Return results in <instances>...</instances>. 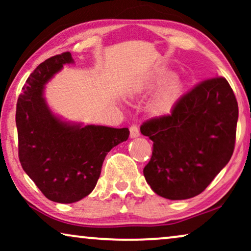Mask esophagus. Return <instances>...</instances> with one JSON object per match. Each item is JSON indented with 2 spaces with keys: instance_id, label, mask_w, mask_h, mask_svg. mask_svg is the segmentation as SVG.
Segmentation results:
<instances>
[{
  "instance_id": "obj_1",
  "label": "esophagus",
  "mask_w": 251,
  "mask_h": 251,
  "mask_svg": "<svg viewBox=\"0 0 251 251\" xmlns=\"http://www.w3.org/2000/svg\"><path fill=\"white\" fill-rule=\"evenodd\" d=\"M140 133H139V129L137 126H130V138H137V137H139Z\"/></svg>"
}]
</instances>
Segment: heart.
Instances as JSON below:
<instances>
[{
  "mask_svg": "<svg viewBox=\"0 0 251 251\" xmlns=\"http://www.w3.org/2000/svg\"><path fill=\"white\" fill-rule=\"evenodd\" d=\"M173 74L170 72H160L150 76L137 85V91L153 92L160 89L164 83L170 80ZM183 94V83L179 80H173L161 90L150 104L149 111L153 116H166L170 114L179 101Z\"/></svg>",
  "mask_w": 251,
  "mask_h": 251,
  "instance_id": "heart-1",
  "label": "heart"
}]
</instances>
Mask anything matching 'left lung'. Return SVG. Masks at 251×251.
<instances>
[{
  "label": "left lung",
  "mask_w": 251,
  "mask_h": 251,
  "mask_svg": "<svg viewBox=\"0 0 251 251\" xmlns=\"http://www.w3.org/2000/svg\"><path fill=\"white\" fill-rule=\"evenodd\" d=\"M238 118L228 82L214 77L184 95L170 115L144 123L140 132L153 142L144 168L147 184L169 200L203 192L231 159Z\"/></svg>",
  "instance_id": "8db88e82"
}]
</instances>
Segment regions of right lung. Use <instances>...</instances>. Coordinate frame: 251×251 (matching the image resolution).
Here are the masks:
<instances>
[{
  "label": "right lung",
  "instance_id": "right-lung-1",
  "mask_svg": "<svg viewBox=\"0 0 251 251\" xmlns=\"http://www.w3.org/2000/svg\"><path fill=\"white\" fill-rule=\"evenodd\" d=\"M67 64H74L70 52L40 64L23 87L16 111L23 169L58 203H73L90 194L105 156L130 133L128 128L70 122L51 111L44 97L46 84Z\"/></svg>",
  "mask_w": 251,
  "mask_h": 251
}]
</instances>
